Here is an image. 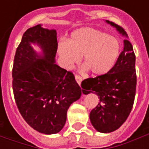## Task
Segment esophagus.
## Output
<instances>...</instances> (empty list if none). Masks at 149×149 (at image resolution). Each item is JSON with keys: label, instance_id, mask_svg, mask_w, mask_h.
<instances>
[{"label": "esophagus", "instance_id": "esophagus-1", "mask_svg": "<svg viewBox=\"0 0 149 149\" xmlns=\"http://www.w3.org/2000/svg\"><path fill=\"white\" fill-rule=\"evenodd\" d=\"M75 79H76V81H77V83L80 85V84L82 82V77H80L79 75H78V74H75Z\"/></svg>", "mask_w": 149, "mask_h": 149}]
</instances>
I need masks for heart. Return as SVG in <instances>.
Wrapping results in <instances>:
<instances>
[{
	"label": "heart",
	"mask_w": 149,
	"mask_h": 149,
	"mask_svg": "<svg viewBox=\"0 0 149 149\" xmlns=\"http://www.w3.org/2000/svg\"><path fill=\"white\" fill-rule=\"evenodd\" d=\"M59 53L68 68L78 63L83 55L84 66L94 75H103L115 65L120 54V42L106 32L85 27L73 32L68 41H61Z\"/></svg>",
	"instance_id": "b5f03b06"
}]
</instances>
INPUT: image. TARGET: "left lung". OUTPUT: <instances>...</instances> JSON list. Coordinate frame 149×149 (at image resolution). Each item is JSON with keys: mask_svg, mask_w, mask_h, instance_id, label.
<instances>
[{"mask_svg": "<svg viewBox=\"0 0 149 149\" xmlns=\"http://www.w3.org/2000/svg\"><path fill=\"white\" fill-rule=\"evenodd\" d=\"M119 33L128 36L123 28L109 22ZM124 47L115 65L110 71L95 78L82 81L84 95L95 93L100 103L89 113L92 125L100 133H110L123 124L133 109L134 102L137 75L135 70V54L129 40H124Z\"/></svg>", "mask_w": 149, "mask_h": 149, "instance_id": "obj_1", "label": "left lung"}]
</instances>
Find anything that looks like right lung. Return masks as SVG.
<instances>
[{"label": "right lung", "mask_w": 149, "mask_h": 149, "mask_svg": "<svg viewBox=\"0 0 149 149\" xmlns=\"http://www.w3.org/2000/svg\"><path fill=\"white\" fill-rule=\"evenodd\" d=\"M36 43L43 54L30 46ZM58 48L56 31L40 25L26 31L14 58L12 88L21 116L40 133L60 132L66 122L67 110L82 94L71 71L60 68L54 61Z\"/></svg>", "instance_id": "1"}]
</instances>
